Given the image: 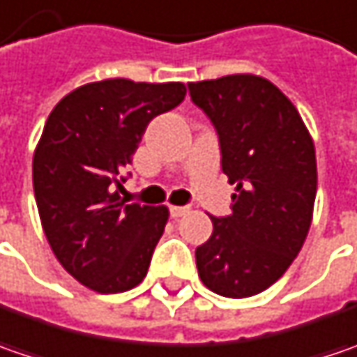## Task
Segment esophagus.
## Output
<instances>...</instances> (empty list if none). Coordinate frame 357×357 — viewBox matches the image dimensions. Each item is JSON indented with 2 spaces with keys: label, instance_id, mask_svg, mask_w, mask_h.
I'll list each match as a JSON object with an SVG mask.
<instances>
[{
  "label": "esophagus",
  "instance_id": "esophagus-1",
  "mask_svg": "<svg viewBox=\"0 0 357 357\" xmlns=\"http://www.w3.org/2000/svg\"><path fill=\"white\" fill-rule=\"evenodd\" d=\"M190 211L188 206H169V215L172 218H181V215H185Z\"/></svg>",
  "mask_w": 357,
  "mask_h": 357
}]
</instances>
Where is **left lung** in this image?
Listing matches in <instances>:
<instances>
[{
    "label": "left lung",
    "instance_id": "8db88e82",
    "mask_svg": "<svg viewBox=\"0 0 357 357\" xmlns=\"http://www.w3.org/2000/svg\"><path fill=\"white\" fill-rule=\"evenodd\" d=\"M218 133L222 169L236 183L229 215L195 250L204 286L250 298L278 282L300 254L318 190L316 149L294 103L257 75L188 84Z\"/></svg>",
    "mask_w": 357,
    "mask_h": 357
}]
</instances>
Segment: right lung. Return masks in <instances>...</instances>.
<instances>
[{
    "instance_id": "1",
    "label": "right lung",
    "mask_w": 357,
    "mask_h": 357,
    "mask_svg": "<svg viewBox=\"0 0 357 357\" xmlns=\"http://www.w3.org/2000/svg\"><path fill=\"white\" fill-rule=\"evenodd\" d=\"M183 98V84L105 79L77 87L47 117L33 192L55 257L79 284L117 294L146 278L167 208L126 204L117 190L149 121Z\"/></svg>"
}]
</instances>
